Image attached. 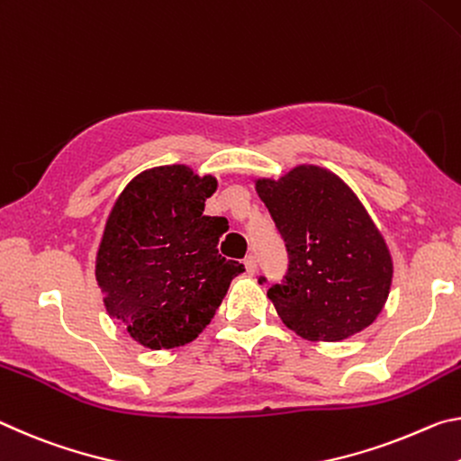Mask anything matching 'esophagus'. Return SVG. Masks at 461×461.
<instances>
[{
    "instance_id": "esophagus-1",
    "label": "esophagus",
    "mask_w": 461,
    "mask_h": 461,
    "mask_svg": "<svg viewBox=\"0 0 461 461\" xmlns=\"http://www.w3.org/2000/svg\"><path fill=\"white\" fill-rule=\"evenodd\" d=\"M245 269L249 276H255V271H258V261H255L253 255H249V258L245 259Z\"/></svg>"
}]
</instances>
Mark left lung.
<instances>
[{
	"label": "left lung",
	"instance_id": "8db88e82",
	"mask_svg": "<svg viewBox=\"0 0 461 461\" xmlns=\"http://www.w3.org/2000/svg\"><path fill=\"white\" fill-rule=\"evenodd\" d=\"M255 187L288 251L284 280L267 290L285 327L308 341H341L369 327L388 300L392 258L349 185L300 165Z\"/></svg>",
	"mask_w": 461,
	"mask_h": 461
}]
</instances>
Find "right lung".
Returning <instances> with one entry per match:
<instances>
[{
  "label": "right lung",
  "mask_w": 461,
  "mask_h": 461,
  "mask_svg": "<svg viewBox=\"0 0 461 461\" xmlns=\"http://www.w3.org/2000/svg\"><path fill=\"white\" fill-rule=\"evenodd\" d=\"M214 192L212 176L155 167L124 187L105 222L95 259L105 311L149 349L194 341L245 271L216 249L226 218L203 216Z\"/></svg>",
  "instance_id": "right-lung-1"
}]
</instances>
